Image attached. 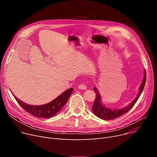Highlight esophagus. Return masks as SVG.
Here are the masks:
<instances>
[{"instance_id":"1","label":"esophagus","mask_w":157,"mask_h":157,"mask_svg":"<svg viewBox=\"0 0 157 157\" xmlns=\"http://www.w3.org/2000/svg\"><path fill=\"white\" fill-rule=\"evenodd\" d=\"M78 88H79L80 89H84H84H87L86 85L84 84H79Z\"/></svg>"}]
</instances>
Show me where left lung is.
Segmentation results:
<instances>
[{"label": "left lung", "mask_w": 157, "mask_h": 157, "mask_svg": "<svg viewBox=\"0 0 157 157\" xmlns=\"http://www.w3.org/2000/svg\"><path fill=\"white\" fill-rule=\"evenodd\" d=\"M146 81V70L144 71V77L143 80V82H142L140 86V91L139 93L138 96L137 98L134 100L130 105L127 107H124V109H121L119 110H111L110 109H107L104 107L101 102V98L100 95L98 93L97 89L96 87H94V91L96 93V98L93 103V105L92 107V109L94 114L98 116V117L103 119V120H112V119H114L117 117H120L124 114H126L134 106L136 103L137 102V100L139 99L140 95L141 94L142 92H143L145 84Z\"/></svg>", "instance_id": "8db88e82"}]
</instances>
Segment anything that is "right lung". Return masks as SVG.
Returning a JSON list of instances; mask_svg holds the SVG:
<instances>
[{
	"mask_svg": "<svg viewBox=\"0 0 157 157\" xmlns=\"http://www.w3.org/2000/svg\"><path fill=\"white\" fill-rule=\"evenodd\" d=\"M73 91V88H70L59 95L53 101L43 105H30L21 101L14 96V98L19 105L26 112L36 117L49 118L56 115L61 110L63 106L68 101L69 97Z\"/></svg>",
	"mask_w": 157,
	"mask_h": 157,
	"instance_id": "add662e5",
	"label": "right lung"
}]
</instances>
